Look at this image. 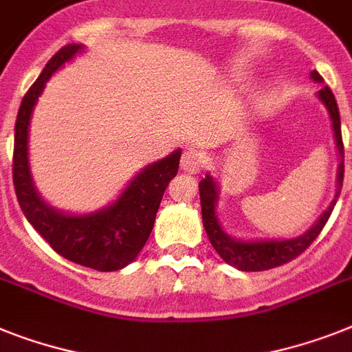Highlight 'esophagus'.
<instances>
[{
	"mask_svg": "<svg viewBox=\"0 0 352 352\" xmlns=\"http://www.w3.org/2000/svg\"><path fill=\"white\" fill-rule=\"evenodd\" d=\"M182 169L188 174H196L201 170L203 167V156L199 151L196 149H187L182 155Z\"/></svg>",
	"mask_w": 352,
	"mask_h": 352,
	"instance_id": "obj_1",
	"label": "esophagus"
}]
</instances>
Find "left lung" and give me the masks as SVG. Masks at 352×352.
<instances>
[{
  "mask_svg": "<svg viewBox=\"0 0 352 352\" xmlns=\"http://www.w3.org/2000/svg\"><path fill=\"white\" fill-rule=\"evenodd\" d=\"M309 77L313 82H324L320 74L313 69ZM316 97L324 104L329 115L331 127H333V138H335V147L338 153V169H336V192L335 199L329 203L327 210L322 214L313 226H309L306 232L292 239H252L243 241L237 237H232L228 232L223 228L217 214V201H219V185L216 178L210 173L205 174V178L199 182V199H201V216L203 226L208 235L210 245L214 246L219 257L226 264H230L241 272H263V270L277 268L280 264H286L304 252L313 241L318 237L322 228L326 226L331 212L336 205V197L342 190V182H344V142H342V126H340L338 104L327 86H322L316 91Z\"/></svg>",
  "mask_w": 352,
  "mask_h": 352,
  "instance_id": "1",
  "label": "left lung"
}]
</instances>
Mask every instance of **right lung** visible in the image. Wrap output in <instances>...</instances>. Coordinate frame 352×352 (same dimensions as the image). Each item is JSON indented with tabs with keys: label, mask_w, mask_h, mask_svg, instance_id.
Instances as JSON below:
<instances>
[{
	"label": "right lung",
	"mask_w": 352,
	"mask_h": 352,
	"mask_svg": "<svg viewBox=\"0 0 352 352\" xmlns=\"http://www.w3.org/2000/svg\"><path fill=\"white\" fill-rule=\"evenodd\" d=\"M84 48L77 43L63 46L23 97L14 133V188L28 223L57 254L86 268L117 272L133 263L149 239L165 188L178 174L182 149L145 165L115 201L95 212L59 210L41 197L28 160L32 113L52 75L82 54Z\"/></svg>",
	"instance_id": "right-lung-1"
}]
</instances>
